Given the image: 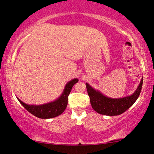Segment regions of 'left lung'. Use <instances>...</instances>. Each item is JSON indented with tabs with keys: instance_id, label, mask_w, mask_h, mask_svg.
Listing matches in <instances>:
<instances>
[{
	"instance_id": "8db88e82",
	"label": "left lung",
	"mask_w": 154,
	"mask_h": 154,
	"mask_svg": "<svg viewBox=\"0 0 154 154\" xmlns=\"http://www.w3.org/2000/svg\"><path fill=\"white\" fill-rule=\"evenodd\" d=\"M143 78L132 94L122 98H111L104 95L100 91L86 83V86L90 98L91 107L97 113L105 116H118L129 109L139 97L143 86Z\"/></svg>"
}]
</instances>
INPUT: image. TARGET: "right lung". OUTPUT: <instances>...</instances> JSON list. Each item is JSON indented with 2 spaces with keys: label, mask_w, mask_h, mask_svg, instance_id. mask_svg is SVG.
I'll return each mask as SVG.
<instances>
[{
  "label": "right lung",
  "mask_w": 154,
  "mask_h": 154,
  "mask_svg": "<svg viewBox=\"0 0 154 154\" xmlns=\"http://www.w3.org/2000/svg\"><path fill=\"white\" fill-rule=\"evenodd\" d=\"M78 82H79V80L77 79H73L72 80L67 83L61 95L54 101L50 102V103H46V104L40 105H27L21 101L19 98H17V99L27 111L30 112L31 114L35 116L38 118L43 119L54 118V117L62 114L64 110H65L67 105H68V98L69 94L70 93L72 86Z\"/></svg>",
  "instance_id": "1"
}]
</instances>
